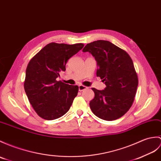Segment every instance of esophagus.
Segmentation results:
<instances>
[{
  "instance_id": "34e87169",
  "label": "esophagus",
  "mask_w": 161,
  "mask_h": 161,
  "mask_svg": "<svg viewBox=\"0 0 161 161\" xmlns=\"http://www.w3.org/2000/svg\"><path fill=\"white\" fill-rule=\"evenodd\" d=\"M88 87L85 86H83V85H79V91H83L84 90H86L87 89Z\"/></svg>"
}]
</instances>
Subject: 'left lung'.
I'll list each match as a JSON object with an SVG mask.
<instances>
[{"mask_svg": "<svg viewBox=\"0 0 161 161\" xmlns=\"http://www.w3.org/2000/svg\"><path fill=\"white\" fill-rule=\"evenodd\" d=\"M82 51L89 52L95 58L97 76L106 86L102 91L92 88L95 92L90 102L92 113L106 121L121 117L132 106L139 83L131 58L107 40L87 44Z\"/></svg>", "mask_w": 161, "mask_h": 161, "instance_id": "8db88e82", "label": "left lung"}]
</instances>
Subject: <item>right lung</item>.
<instances>
[{"label": "right lung", "instance_id": "obj_1", "mask_svg": "<svg viewBox=\"0 0 161 161\" xmlns=\"http://www.w3.org/2000/svg\"><path fill=\"white\" fill-rule=\"evenodd\" d=\"M84 44L51 42L42 48L28 64L24 88L30 103L40 117L53 120L65 114L77 95L79 87L58 81L69 59Z\"/></svg>", "mask_w": 161, "mask_h": 161}]
</instances>
